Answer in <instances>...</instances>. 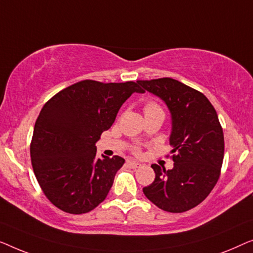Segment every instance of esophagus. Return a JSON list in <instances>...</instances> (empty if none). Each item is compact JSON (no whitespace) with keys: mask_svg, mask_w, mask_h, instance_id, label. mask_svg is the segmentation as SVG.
<instances>
[{"mask_svg":"<svg viewBox=\"0 0 253 253\" xmlns=\"http://www.w3.org/2000/svg\"><path fill=\"white\" fill-rule=\"evenodd\" d=\"M127 165L130 167V169H137V167H141V164L134 161H127Z\"/></svg>","mask_w":253,"mask_h":253,"instance_id":"esophagus-1","label":"esophagus"}]
</instances>
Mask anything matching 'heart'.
<instances>
[{
  "instance_id": "obj_1",
  "label": "heart",
  "mask_w": 253,
  "mask_h": 253,
  "mask_svg": "<svg viewBox=\"0 0 253 253\" xmlns=\"http://www.w3.org/2000/svg\"><path fill=\"white\" fill-rule=\"evenodd\" d=\"M154 111H162V110L159 109V106L156 105L155 103H148L147 106H145V113L154 112Z\"/></svg>"
}]
</instances>
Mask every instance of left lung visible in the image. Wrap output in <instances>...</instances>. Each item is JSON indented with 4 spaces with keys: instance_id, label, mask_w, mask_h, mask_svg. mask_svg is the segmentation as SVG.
Returning a JSON list of instances; mask_svg holds the SVG:
<instances>
[{
    "instance_id": "left-lung-1",
    "label": "left lung",
    "mask_w": 253,
    "mask_h": 253,
    "mask_svg": "<svg viewBox=\"0 0 253 253\" xmlns=\"http://www.w3.org/2000/svg\"><path fill=\"white\" fill-rule=\"evenodd\" d=\"M137 84L169 109V145L174 154L172 169L152 164L155 181L143 188V193L164 211H188L209 196L219 179L225 141L218 115L202 92L172 78Z\"/></svg>"
}]
</instances>
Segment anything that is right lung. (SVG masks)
Masks as SVG:
<instances>
[{
  "instance_id": "obj_1",
  "label": "right lung",
  "mask_w": 253,
  "mask_h": 253,
  "mask_svg": "<svg viewBox=\"0 0 253 253\" xmlns=\"http://www.w3.org/2000/svg\"><path fill=\"white\" fill-rule=\"evenodd\" d=\"M137 83L84 80L60 90L42 108L34 126V174L52 204L71 214L95 209L111 189L125 159L96 156V142L115 123Z\"/></svg>"
}]
</instances>
